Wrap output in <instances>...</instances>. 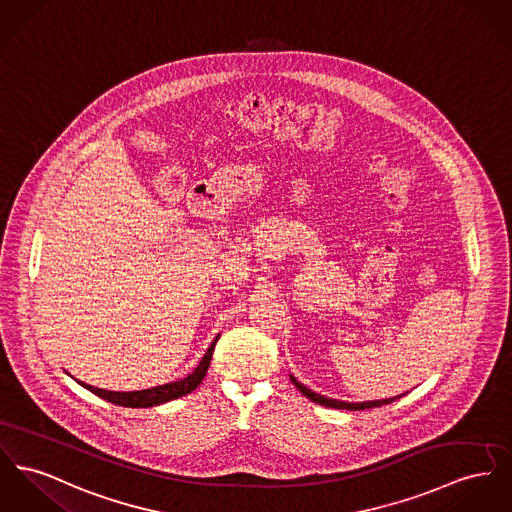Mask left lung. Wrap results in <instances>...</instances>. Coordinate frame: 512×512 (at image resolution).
<instances>
[{
  "label": "left lung",
  "instance_id": "left-lung-1",
  "mask_svg": "<svg viewBox=\"0 0 512 512\" xmlns=\"http://www.w3.org/2000/svg\"><path fill=\"white\" fill-rule=\"evenodd\" d=\"M291 378V382L301 390V394L303 396H307L310 402H314V404H320V406H326V408H336V409H351V411H359V409H371V408H380V406H384V404H392L396 398H402V396H406V394H400V396H394V398H386V400H373V402H341V400H334V398H326V396H320V394H316V392H312L310 388H307L305 384H301L295 376H289Z\"/></svg>",
  "mask_w": 512,
  "mask_h": 512
}]
</instances>
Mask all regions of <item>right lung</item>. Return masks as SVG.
Here are the masks:
<instances>
[{"mask_svg": "<svg viewBox=\"0 0 512 512\" xmlns=\"http://www.w3.org/2000/svg\"><path fill=\"white\" fill-rule=\"evenodd\" d=\"M221 334L215 336V340L211 341V345L207 347L200 365L190 373L188 376H184L182 380H174V382H167V384H161V386H153V388H147V390H134V392H114V390H104V388H97V386H91V384H85L81 380H77L83 388H87L89 392H93L95 396L103 398L106 402H112L116 406H124V408H153V406H159V404H165V402H171L176 398H182L186 394H190L192 390H196L202 380H204L205 373L209 369V363H211V355H213V349H215V343L219 340Z\"/></svg>", "mask_w": 512, "mask_h": 512, "instance_id": "obj_1", "label": "right lung"}]
</instances>
